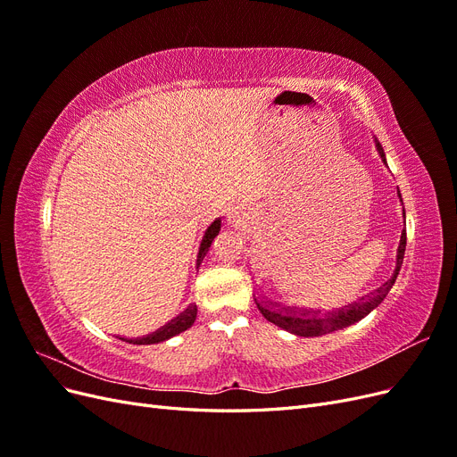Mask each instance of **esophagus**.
Returning a JSON list of instances; mask_svg holds the SVG:
<instances>
[{
  "label": "esophagus",
  "mask_w": 457,
  "mask_h": 457,
  "mask_svg": "<svg viewBox=\"0 0 457 457\" xmlns=\"http://www.w3.org/2000/svg\"><path fill=\"white\" fill-rule=\"evenodd\" d=\"M230 223H232V225H237V227H240V225H242V217H240V215H237V213H232V215H230Z\"/></svg>",
  "instance_id": "34e87169"
}]
</instances>
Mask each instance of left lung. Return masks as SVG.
I'll use <instances>...</instances> for the list:
<instances>
[{
    "label": "left lung",
    "instance_id": "left-lung-1",
    "mask_svg": "<svg viewBox=\"0 0 457 457\" xmlns=\"http://www.w3.org/2000/svg\"><path fill=\"white\" fill-rule=\"evenodd\" d=\"M376 146H378V152H379L383 163L386 165L385 152H383L381 145L378 143V139H376ZM398 198H400V190H398ZM400 202H403V198H400ZM403 215H404V225H406L404 210H403ZM404 252H406V228L403 230V234H400V244L396 250L395 270L391 274V278L386 280L381 287H378L376 292H371L370 295L358 299V303H353V305H345V309L322 314L320 311H312V309L307 311V309H297V307H282V305H278V303L267 301L265 297L255 299V305L269 322L289 331V334H294V336L318 337V336L331 334V331L343 329L358 320H362L364 316H368L373 309L379 305V303L386 297V294L391 292V287L400 272V267H403Z\"/></svg>",
    "mask_w": 457,
    "mask_h": 457
}]
</instances>
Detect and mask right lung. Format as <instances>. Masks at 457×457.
Wrapping results in <instances>:
<instances>
[{
	"instance_id": "1",
	"label": "right lung",
	"mask_w": 457,
	"mask_h": 457,
	"mask_svg": "<svg viewBox=\"0 0 457 457\" xmlns=\"http://www.w3.org/2000/svg\"><path fill=\"white\" fill-rule=\"evenodd\" d=\"M219 230H220V219H215L213 223H212L210 227H207V230H205V234H204V238H202L200 252H198V259H196V267H198L200 262L204 261L205 253L210 252L212 242L215 240V237L219 234ZM196 312H198L196 305H188L181 314L175 316L171 322H168L165 326H162V328H160V329H156V331H152V334H148V336L137 337V339H126V337H120V339H121V341H128V343H133V345H152V343H162V341H165V339H171V337H175V336H179V334H183L185 329H188L192 324H195V320H196Z\"/></svg>"
}]
</instances>
